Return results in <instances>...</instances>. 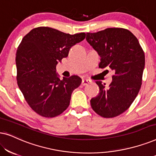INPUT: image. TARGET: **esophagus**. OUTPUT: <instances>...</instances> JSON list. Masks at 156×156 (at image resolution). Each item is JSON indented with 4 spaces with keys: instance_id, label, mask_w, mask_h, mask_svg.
<instances>
[{
    "instance_id": "obj_1",
    "label": "esophagus",
    "mask_w": 156,
    "mask_h": 156,
    "mask_svg": "<svg viewBox=\"0 0 156 156\" xmlns=\"http://www.w3.org/2000/svg\"><path fill=\"white\" fill-rule=\"evenodd\" d=\"M90 82H91L90 80H85V79H84V80H82V86H85V85L89 84Z\"/></svg>"
}]
</instances>
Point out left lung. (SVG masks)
Segmentation results:
<instances>
[{"label":"left lung","mask_w":156,"mask_h":156,"mask_svg":"<svg viewBox=\"0 0 156 156\" xmlns=\"http://www.w3.org/2000/svg\"><path fill=\"white\" fill-rule=\"evenodd\" d=\"M87 41L101 57L99 67L114 71L108 87L101 81L97 97L90 103L93 110L104 118H113L126 111L142 84L145 55L139 42L126 29L112 27L87 33Z\"/></svg>","instance_id":"left-lung-1"}]
</instances>
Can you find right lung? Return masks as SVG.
Masks as SVG:
<instances>
[{
    "label": "right lung",
    "instance_id": "obj_1",
    "mask_svg": "<svg viewBox=\"0 0 156 156\" xmlns=\"http://www.w3.org/2000/svg\"><path fill=\"white\" fill-rule=\"evenodd\" d=\"M85 35L39 27L23 38L16 52L17 82L25 101L40 116L52 118L69 106L72 91L82 79L74 75L60 80L56 66Z\"/></svg>",
    "mask_w": 156,
    "mask_h": 156
}]
</instances>
